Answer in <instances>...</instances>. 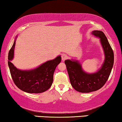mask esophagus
Returning a JSON list of instances; mask_svg holds the SVG:
<instances>
[{
  "instance_id": "34e87169",
  "label": "esophagus",
  "mask_w": 122,
  "mask_h": 122,
  "mask_svg": "<svg viewBox=\"0 0 122 122\" xmlns=\"http://www.w3.org/2000/svg\"><path fill=\"white\" fill-rule=\"evenodd\" d=\"M68 56L67 55H66L65 54H63L62 56H61V59H62V61H64L65 60L68 59Z\"/></svg>"
}]
</instances>
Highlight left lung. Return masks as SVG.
Returning <instances> with one entry per match:
<instances>
[{
    "label": "left lung",
    "mask_w": 122,
    "mask_h": 122,
    "mask_svg": "<svg viewBox=\"0 0 122 122\" xmlns=\"http://www.w3.org/2000/svg\"><path fill=\"white\" fill-rule=\"evenodd\" d=\"M92 33L100 38L104 51L105 59L101 68L96 73H87L83 71L78 61L68 59L64 61L71 86L81 93H89L101 89L107 81L114 63V53L104 33L94 30Z\"/></svg>",
    "instance_id": "8db88e82"
}]
</instances>
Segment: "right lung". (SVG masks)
<instances>
[{"label": "right lung", "instance_id": "add662e5", "mask_svg": "<svg viewBox=\"0 0 122 122\" xmlns=\"http://www.w3.org/2000/svg\"><path fill=\"white\" fill-rule=\"evenodd\" d=\"M15 41L16 39L8 54V66L15 84L21 91L29 93H41L47 91L53 83L55 69L61 61V56L35 69H18L11 62L14 58Z\"/></svg>", "mask_w": 122, "mask_h": 122}]
</instances>
